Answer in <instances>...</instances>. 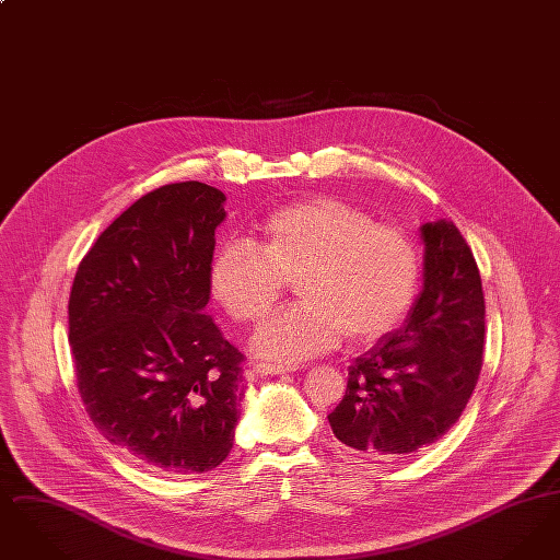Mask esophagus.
<instances>
[{"mask_svg": "<svg viewBox=\"0 0 560 560\" xmlns=\"http://www.w3.org/2000/svg\"><path fill=\"white\" fill-rule=\"evenodd\" d=\"M252 370L258 375H281V373H293L298 365H283V363H254Z\"/></svg>", "mask_w": 560, "mask_h": 560, "instance_id": "34e87169", "label": "esophagus"}]
</instances>
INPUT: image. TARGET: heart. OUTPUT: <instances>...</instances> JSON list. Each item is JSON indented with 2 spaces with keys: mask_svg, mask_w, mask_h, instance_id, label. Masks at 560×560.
<instances>
[{
  "mask_svg": "<svg viewBox=\"0 0 560 560\" xmlns=\"http://www.w3.org/2000/svg\"><path fill=\"white\" fill-rule=\"evenodd\" d=\"M292 306L256 329L252 348L302 361L340 345H368L399 323L420 283V258L402 231L334 197H313L272 213L256 241L226 243L213 258V298L235 320L265 317L285 279Z\"/></svg>",
  "mask_w": 560,
  "mask_h": 560,
  "instance_id": "b5f03b06",
  "label": "heart"
}]
</instances>
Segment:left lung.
I'll list each match as a JSON object with an SVG mask.
<instances>
[{
	"label": "left lung",
	"instance_id": "left-lung-1",
	"mask_svg": "<svg viewBox=\"0 0 560 560\" xmlns=\"http://www.w3.org/2000/svg\"><path fill=\"white\" fill-rule=\"evenodd\" d=\"M424 285L407 319L361 354L327 416L340 443L390 459L439 441L470 399L485 345V298L468 243L450 220L420 226Z\"/></svg>",
	"mask_w": 560,
	"mask_h": 560
}]
</instances>
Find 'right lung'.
Instances as JSON below:
<instances>
[{"label": "right lung", "instance_id": "add662e5", "mask_svg": "<svg viewBox=\"0 0 560 560\" xmlns=\"http://www.w3.org/2000/svg\"><path fill=\"white\" fill-rule=\"evenodd\" d=\"M224 201L197 180L147 192L101 233L71 288L85 411L155 472H208L235 443L241 352L206 313Z\"/></svg>", "mask_w": 560, "mask_h": 560}]
</instances>
